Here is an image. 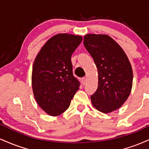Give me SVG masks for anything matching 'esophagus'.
Segmentation results:
<instances>
[{"mask_svg": "<svg viewBox=\"0 0 149 149\" xmlns=\"http://www.w3.org/2000/svg\"><path fill=\"white\" fill-rule=\"evenodd\" d=\"M81 82L82 83V85H85V83L87 82V78L85 77H83V78H81Z\"/></svg>", "mask_w": 149, "mask_h": 149, "instance_id": "esophagus-1", "label": "esophagus"}]
</instances>
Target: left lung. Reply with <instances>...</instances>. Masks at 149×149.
I'll return each instance as SVG.
<instances>
[{
	"label": "left lung",
	"instance_id": "8db88e82",
	"mask_svg": "<svg viewBox=\"0 0 149 149\" xmlns=\"http://www.w3.org/2000/svg\"><path fill=\"white\" fill-rule=\"evenodd\" d=\"M83 44L98 73V88L91 96L92 105L103 113L117 110L132 89L133 75L128 57L108 35L88 34L84 37Z\"/></svg>",
	"mask_w": 149,
	"mask_h": 149
}]
</instances>
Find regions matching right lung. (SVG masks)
Segmentation results:
<instances>
[{
    "label": "right lung",
    "instance_id": "right-lung-1",
    "mask_svg": "<svg viewBox=\"0 0 149 149\" xmlns=\"http://www.w3.org/2000/svg\"><path fill=\"white\" fill-rule=\"evenodd\" d=\"M82 40L81 36L58 34L48 40L36 57L32 73L33 94L39 107L49 115L65 112L79 89L71 58Z\"/></svg>",
    "mask_w": 149,
    "mask_h": 149
}]
</instances>
